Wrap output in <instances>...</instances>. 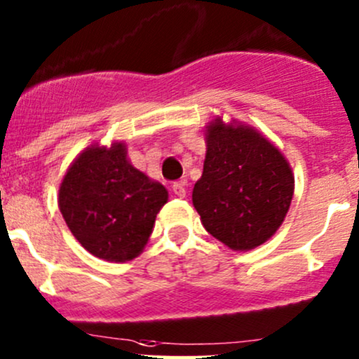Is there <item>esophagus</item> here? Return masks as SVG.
<instances>
[{
	"mask_svg": "<svg viewBox=\"0 0 359 359\" xmlns=\"http://www.w3.org/2000/svg\"><path fill=\"white\" fill-rule=\"evenodd\" d=\"M172 191H173V194L177 196V198L184 199V198H186V182H182V180H180V182H175L172 186Z\"/></svg>",
	"mask_w": 359,
	"mask_h": 359,
	"instance_id": "esophagus-1",
	"label": "esophagus"
}]
</instances>
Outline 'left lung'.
Returning <instances> with one entry per match:
<instances>
[{"instance_id": "obj_1", "label": "left lung", "mask_w": 359, "mask_h": 359, "mask_svg": "<svg viewBox=\"0 0 359 359\" xmlns=\"http://www.w3.org/2000/svg\"><path fill=\"white\" fill-rule=\"evenodd\" d=\"M203 175L192 204L208 233L247 252L267 242L290 210L294 177L290 161L254 126L222 116L208 122Z\"/></svg>"}]
</instances>
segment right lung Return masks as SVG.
Segmentation results:
<instances>
[{
    "mask_svg": "<svg viewBox=\"0 0 359 359\" xmlns=\"http://www.w3.org/2000/svg\"><path fill=\"white\" fill-rule=\"evenodd\" d=\"M168 191L128 158L124 141L86 147L59 186V211L81 247L109 262H128L148 243Z\"/></svg>",
    "mask_w": 359,
    "mask_h": 359,
    "instance_id": "obj_1",
    "label": "right lung"
}]
</instances>
